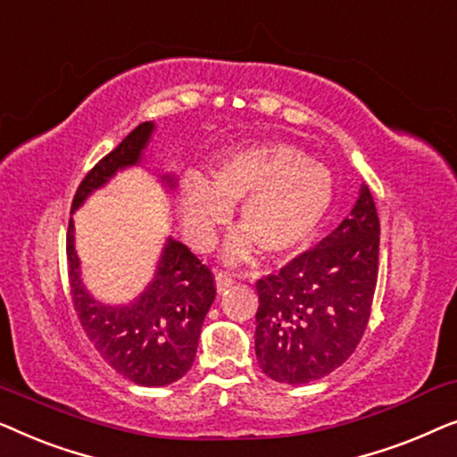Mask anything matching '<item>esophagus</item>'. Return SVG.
<instances>
[{
	"instance_id": "34e87169",
	"label": "esophagus",
	"mask_w": 457,
	"mask_h": 457,
	"mask_svg": "<svg viewBox=\"0 0 457 457\" xmlns=\"http://www.w3.org/2000/svg\"><path fill=\"white\" fill-rule=\"evenodd\" d=\"M233 283H235V278H233V274H230V272H224V270L216 272V287H218V291H220V293L230 289Z\"/></svg>"
}]
</instances>
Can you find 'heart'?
Returning a JSON list of instances; mask_svg holds the SVG:
<instances>
[{
    "label": "heart",
    "instance_id": "obj_1",
    "mask_svg": "<svg viewBox=\"0 0 457 457\" xmlns=\"http://www.w3.org/2000/svg\"><path fill=\"white\" fill-rule=\"evenodd\" d=\"M239 204L243 230L227 245L228 260H243L260 245L266 255L302 247L333 202V174L285 141H260L230 152L212 170V180L189 174L180 189L187 235L204 245Z\"/></svg>",
    "mask_w": 457,
    "mask_h": 457
}]
</instances>
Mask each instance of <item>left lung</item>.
Returning a JSON list of instances; mask_svg holds the SVG:
<instances>
[{
    "instance_id": "left-lung-1",
    "label": "left lung",
    "mask_w": 457,
    "mask_h": 457,
    "mask_svg": "<svg viewBox=\"0 0 457 457\" xmlns=\"http://www.w3.org/2000/svg\"><path fill=\"white\" fill-rule=\"evenodd\" d=\"M380 222L368 185L316 247L255 283V358L285 385L327 377L355 352L378 278Z\"/></svg>"
}]
</instances>
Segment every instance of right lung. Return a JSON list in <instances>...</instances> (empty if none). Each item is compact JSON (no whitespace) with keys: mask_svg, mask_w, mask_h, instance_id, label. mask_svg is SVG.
Segmentation results:
<instances>
[{"mask_svg":"<svg viewBox=\"0 0 457 457\" xmlns=\"http://www.w3.org/2000/svg\"><path fill=\"white\" fill-rule=\"evenodd\" d=\"M152 130L154 122L139 124L120 145L104 155L80 180L72 210L118 170L139 164ZM162 179L174 185L172 177L164 174ZM66 255L72 305L80 327L116 372L135 385L164 386L191 370L204 318L216 297V285L214 274L189 247L168 237L154 280L129 305H104L87 293L74 252L72 218L68 222Z\"/></svg>","mask_w":457,"mask_h":457,"instance_id":"add662e5","label":"right lung"}]
</instances>
